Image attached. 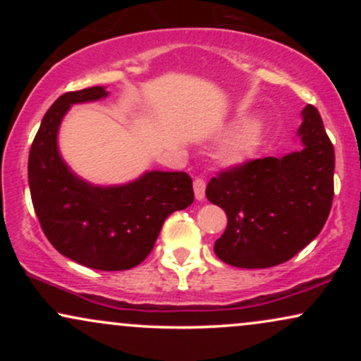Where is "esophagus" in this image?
Returning <instances> with one entry per match:
<instances>
[{"mask_svg":"<svg viewBox=\"0 0 361 361\" xmlns=\"http://www.w3.org/2000/svg\"><path fill=\"white\" fill-rule=\"evenodd\" d=\"M205 180L204 178H195L193 180V190H195V197H197V200H202V198L205 197Z\"/></svg>","mask_w":361,"mask_h":361,"instance_id":"obj_1","label":"esophagus"}]
</instances>
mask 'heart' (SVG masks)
Segmentation results:
<instances>
[{
	"label": "heart",
	"mask_w": 361,
	"mask_h": 361,
	"mask_svg": "<svg viewBox=\"0 0 361 361\" xmlns=\"http://www.w3.org/2000/svg\"><path fill=\"white\" fill-rule=\"evenodd\" d=\"M256 140V130L255 128H246V130H241L239 134H235L229 142L226 144L222 151V157L229 163H234V161H241L243 157L250 154V151L255 146Z\"/></svg>",
	"instance_id": "1"
}]
</instances>
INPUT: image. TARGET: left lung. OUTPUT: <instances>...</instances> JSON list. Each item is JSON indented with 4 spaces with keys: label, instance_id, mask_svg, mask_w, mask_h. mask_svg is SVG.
I'll return each instance as SVG.
<instances>
[{
    "label": "left lung",
    "instance_id": "left-lung-1",
    "mask_svg": "<svg viewBox=\"0 0 361 361\" xmlns=\"http://www.w3.org/2000/svg\"><path fill=\"white\" fill-rule=\"evenodd\" d=\"M304 149L222 169L205 195L227 215L214 251L239 268H270L304 250L329 217L334 147L314 105L302 111Z\"/></svg>",
    "mask_w": 361,
    "mask_h": 361
}]
</instances>
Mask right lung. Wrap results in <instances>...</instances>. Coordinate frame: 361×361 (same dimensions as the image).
Instances as JSON below:
<instances>
[{"instance_id": "obj_1", "label": "right lung", "mask_w": 361, "mask_h": 361, "mask_svg": "<svg viewBox=\"0 0 361 361\" xmlns=\"http://www.w3.org/2000/svg\"><path fill=\"white\" fill-rule=\"evenodd\" d=\"M103 86L68 91L44 115L28 154L32 204L45 238L66 258L102 271L137 267L154 247L168 215L193 204L192 178L151 171L100 188L74 176L57 151V130L73 103L106 97Z\"/></svg>"}]
</instances>
